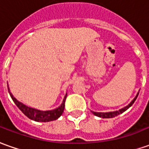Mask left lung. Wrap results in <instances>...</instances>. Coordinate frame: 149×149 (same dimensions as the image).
Segmentation results:
<instances>
[{
  "mask_svg": "<svg viewBox=\"0 0 149 149\" xmlns=\"http://www.w3.org/2000/svg\"><path fill=\"white\" fill-rule=\"evenodd\" d=\"M138 95H139V93L136 95V96L134 97V100H132V101H131V102H130V104H128L127 106H125V108L120 109V110H118V111H115V112H109V113H96V112H92L91 111V113H93L94 115L97 116V117H102V118H112V117H117V115H119V114H121V113H124L125 111H126V110L129 109L132 104H134V101L136 100L137 97H138Z\"/></svg>",
  "mask_w": 149,
  "mask_h": 149,
  "instance_id": "obj_1",
  "label": "left lung"
}]
</instances>
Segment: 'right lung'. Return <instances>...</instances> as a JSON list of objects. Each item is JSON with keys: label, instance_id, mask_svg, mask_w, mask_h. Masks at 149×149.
I'll list each match as a JSON object with an SVG mask.
<instances>
[{"label": "right lung", "instance_id": "right-lung-1", "mask_svg": "<svg viewBox=\"0 0 149 149\" xmlns=\"http://www.w3.org/2000/svg\"><path fill=\"white\" fill-rule=\"evenodd\" d=\"M8 91H9L11 99L15 102V104L17 105V107L22 111V113H24L25 116H27L29 119L33 120V121H41V122L54 121V120L58 119V117L61 116L62 114H63V110H64L67 94L66 95L64 96V99L63 100V103H62V104L58 108L54 109V110H49V111H40V110H37V109H32V108H29L28 106H26L24 104H22L19 101H18L14 97V95L11 94V92L10 91L9 86H8Z\"/></svg>", "mask_w": 149, "mask_h": 149}]
</instances>
